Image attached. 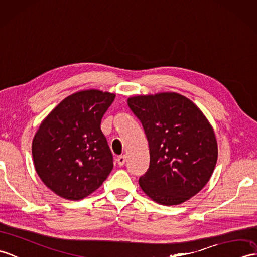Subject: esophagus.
I'll use <instances>...</instances> for the list:
<instances>
[{"mask_svg": "<svg viewBox=\"0 0 257 257\" xmlns=\"http://www.w3.org/2000/svg\"><path fill=\"white\" fill-rule=\"evenodd\" d=\"M126 161H127V157L126 156H120V157L117 158V163L120 165V166H122L124 163H126Z\"/></svg>", "mask_w": 257, "mask_h": 257, "instance_id": "esophagus-1", "label": "esophagus"}]
</instances>
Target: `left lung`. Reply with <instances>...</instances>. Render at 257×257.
<instances>
[{
  "instance_id": "1",
  "label": "left lung",
  "mask_w": 257,
  "mask_h": 257,
  "mask_svg": "<svg viewBox=\"0 0 257 257\" xmlns=\"http://www.w3.org/2000/svg\"><path fill=\"white\" fill-rule=\"evenodd\" d=\"M145 130L150 165L140 187L160 205H180L210 180L218 159L216 136L192 100L177 93L128 98Z\"/></svg>"
}]
</instances>
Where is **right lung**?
<instances>
[{"label":"right lung","instance_id":"right-lung-1","mask_svg":"<svg viewBox=\"0 0 257 257\" xmlns=\"http://www.w3.org/2000/svg\"><path fill=\"white\" fill-rule=\"evenodd\" d=\"M115 94L87 89L64 98L36 133L32 152L40 180L53 193L80 200L112 170V154L100 122Z\"/></svg>","mask_w":257,"mask_h":257}]
</instances>
